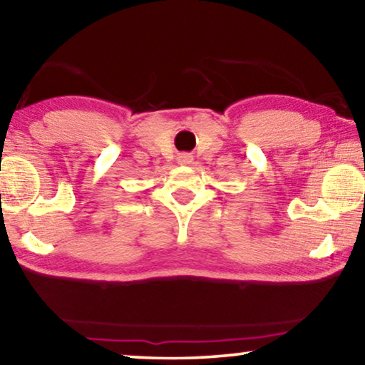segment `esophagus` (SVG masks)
<instances>
[{
    "label": "esophagus",
    "instance_id": "34e87169",
    "mask_svg": "<svg viewBox=\"0 0 365 365\" xmlns=\"http://www.w3.org/2000/svg\"><path fill=\"white\" fill-rule=\"evenodd\" d=\"M177 160H178V164H182V165H188V164H192L193 155H190V154H180V155L177 157Z\"/></svg>",
    "mask_w": 365,
    "mask_h": 365
}]
</instances>
